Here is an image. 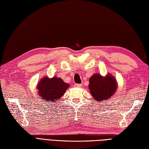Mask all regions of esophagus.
<instances>
[{
    "label": "esophagus",
    "mask_w": 149,
    "mask_h": 149,
    "mask_svg": "<svg viewBox=\"0 0 149 149\" xmlns=\"http://www.w3.org/2000/svg\"><path fill=\"white\" fill-rule=\"evenodd\" d=\"M74 86H75V87H78V88H81V87H82V85H81V84H74Z\"/></svg>",
    "instance_id": "obj_1"
}]
</instances>
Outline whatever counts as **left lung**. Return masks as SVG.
Listing matches in <instances>:
<instances>
[{
    "instance_id": "8db88e82",
    "label": "left lung",
    "mask_w": 149,
    "mask_h": 149,
    "mask_svg": "<svg viewBox=\"0 0 149 149\" xmlns=\"http://www.w3.org/2000/svg\"><path fill=\"white\" fill-rule=\"evenodd\" d=\"M89 89L95 100L104 102L109 100L117 89V83L112 75L103 77L99 74H93L90 79Z\"/></svg>"
}]
</instances>
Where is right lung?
Masks as SVG:
<instances>
[{
	"label": "right lung",
	"mask_w": 149,
	"mask_h": 149,
	"mask_svg": "<svg viewBox=\"0 0 149 149\" xmlns=\"http://www.w3.org/2000/svg\"><path fill=\"white\" fill-rule=\"evenodd\" d=\"M69 86L68 83H65L61 79L57 77L51 79L44 77L38 83L37 90L42 99L47 102H56L63 95Z\"/></svg>",
	"instance_id": "right-lung-1"
}]
</instances>
